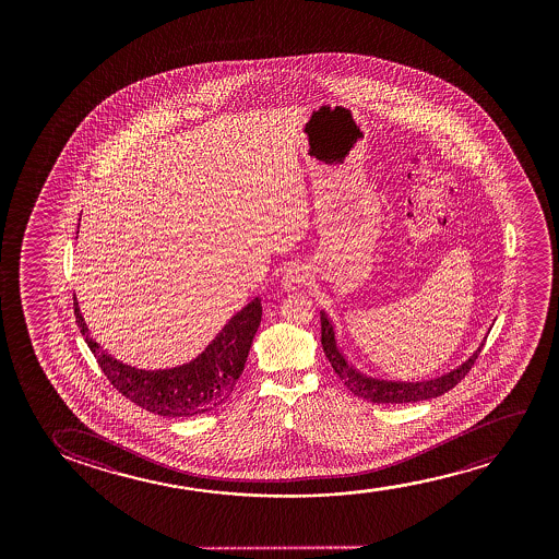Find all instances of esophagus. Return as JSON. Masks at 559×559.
Wrapping results in <instances>:
<instances>
[{"label": "esophagus", "instance_id": "obj_1", "mask_svg": "<svg viewBox=\"0 0 559 559\" xmlns=\"http://www.w3.org/2000/svg\"><path fill=\"white\" fill-rule=\"evenodd\" d=\"M306 269L299 267V265H292V267L286 269V273L281 278V284H283L284 290H296L301 284L306 283Z\"/></svg>", "mask_w": 559, "mask_h": 559}]
</instances>
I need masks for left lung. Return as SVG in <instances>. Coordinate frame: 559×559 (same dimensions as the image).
I'll use <instances>...</instances> for the list:
<instances>
[{"mask_svg":"<svg viewBox=\"0 0 559 559\" xmlns=\"http://www.w3.org/2000/svg\"><path fill=\"white\" fill-rule=\"evenodd\" d=\"M321 344L326 359L340 376V380L347 385L357 397L367 399L370 403H391V405H403V403H418L426 399H436L452 390L456 383L474 367L475 359L479 357L483 349V342L469 359L464 360L460 367L443 376H437L431 380L421 382H395V380H380L372 376L362 374L353 367L349 360L345 359L344 353L337 347L336 332L334 324L330 322L329 314L321 311Z\"/></svg>","mask_w":559,"mask_h":559,"instance_id":"8db88e82","label":"left lung"}]
</instances>
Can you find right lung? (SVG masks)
<instances>
[{"label": "right lung", "instance_id": "1", "mask_svg": "<svg viewBox=\"0 0 559 559\" xmlns=\"http://www.w3.org/2000/svg\"><path fill=\"white\" fill-rule=\"evenodd\" d=\"M74 314L78 329L99 362L100 370L123 397L148 413L185 418L210 413L229 399L245 370L253 336L260 329L261 299H252L237 314H233L197 359L164 370H143L123 365L122 360L108 355L93 340L76 299Z\"/></svg>", "mask_w": 559, "mask_h": 559}]
</instances>
